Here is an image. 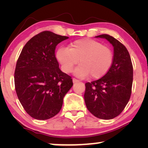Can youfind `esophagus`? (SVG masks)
<instances>
[{
	"label": "esophagus",
	"instance_id": "esophagus-1",
	"mask_svg": "<svg viewBox=\"0 0 148 148\" xmlns=\"http://www.w3.org/2000/svg\"><path fill=\"white\" fill-rule=\"evenodd\" d=\"M79 82V80L77 79H75V78H73V83H77V82Z\"/></svg>",
	"mask_w": 148,
	"mask_h": 148
}]
</instances>
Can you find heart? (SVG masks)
Here are the masks:
<instances>
[{"label": "heart", "mask_w": 148, "mask_h": 148, "mask_svg": "<svg viewBox=\"0 0 148 148\" xmlns=\"http://www.w3.org/2000/svg\"><path fill=\"white\" fill-rule=\"evenodd\" d=\"M56 58L64 73L71 72L74 66L78 76L84 77L88 75L92 79L104 76L113 62V52L110 48L92 39H81L73 42L69 48L61 47L56 51Z\"/></svg>", "instance_id": "1"}]
</instances>
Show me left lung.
I'll use <instances>...</instances> for the list:
<instances>
[{"mask_svg":"<svg viewBox=\"0 0 148 148\" xmlns=\"http://www.w3.org/2000/svg\"><path fill=\"white\" fill-rule=\"evenodd\" d=\"M105 38L114 47V58L108 73L98 80L86 84L85 103L88 110L97 118L114 119L119 116L130 99L133 84V64L126 47L108 34Z\"/></svg>","mask_w":148,"mask_h":148,"instance_id":"obj_1","label":"left lung"}]
</instances>
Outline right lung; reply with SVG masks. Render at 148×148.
<instances>
[{"label":"right lung","instance_id":"add662e5","mask_svg":"<svg viewBox=\"0 0 148 148\" xmlns=\"http://www.w3.org/2000/svg\"><path fill=\"white\" fill-rule=\"evenodd\" d=\"M67 36L44 31L22 49L15 70V91L24 110L32 118L46 120L62 108L73 86L71 77L62 72L55 56L56 46Z\"/></svg>","mask_w":148,"mask_h":148}]
</instances>
